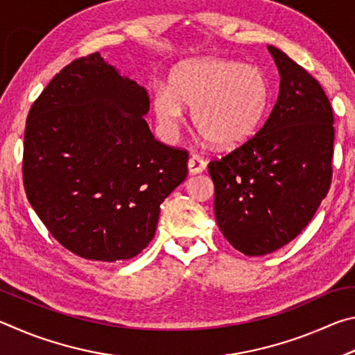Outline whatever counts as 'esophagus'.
I'll return each instance as SVG.
<instances>
[{
	"label": "esophagus",
	"instance_id": "obj_1",
	"mask_svg": "<svg viewBox=\"0 0 355 355\" xmlns=\"http://www.w3.org/2000/svg\"><path fill=\"white\" fill-rule=\"evenodd\" d=\"M188 169H189V173H202L203 171L207 169V163L205 159H202L199 155H192L189 161H188Z\"/></svg>",
	"mask_w": 355,
	"mask_h": 355
}]
</instances>
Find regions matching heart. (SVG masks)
Masks as SVG:
<instances>
[{"label":"heart","instance_id":"b5f03b06","mask_svg":"<svg viewBox=\"0 0 355 355\" xmlns=\"http://www.w3.org/2000/svg\"><path fill=\"white\" fill-rule=\"evenodd\" d=\"M268 83L255 65L219 58L191 59L178 64L169 87L153 94L156 122L166 135H175L192 107L197 131L219 147L248 141L260 125L268 105Z\"/></svg>","mask_w":355,"mask_h":355}]
</instances>
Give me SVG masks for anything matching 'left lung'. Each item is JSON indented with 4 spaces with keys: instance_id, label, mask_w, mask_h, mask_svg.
Segmentation results:
<instances>
[{
    "instance_id": "1",
    "label": "left lung",
    "mask_w": 355,
    "mask_h": 355,
    "mask_svg": "<svg viewBox=\"0 0 355 355\" xmlns=\"http://www.w3.org/2000/svg\"><path fill=\"white\" fill-rule=\"evenodd\" d=\"M279 97L255 136L208 164L214 216L236 250L261 257L307 227L332 182L334 112L321 84L272 45Z\"/></svg>"
}]
</instances>
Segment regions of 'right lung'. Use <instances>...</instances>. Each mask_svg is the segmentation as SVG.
<instances>
[{
    "label": "right lung",
    "mask_w": 355,
    "mask_h": 355,
    "mask_svg": "<svg viewBox=\"0 0 355 355\" xmlns=\"http://www.w3.org/2000/svg\"><path fill=\"white\" fill-rule=\"evenodd\" d=\"M146 89L100 53L64 67L34 101L23 148L26 197L65 249L94 261L136 257L159 205L188 175V152L155 139Z\"/></svg>",
    "instance_id": "add662e5"
}]
</instances>
